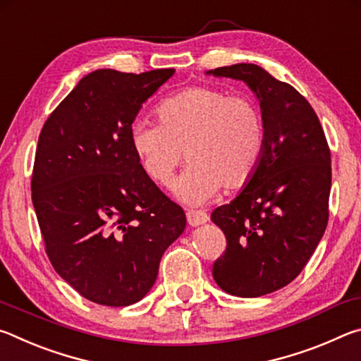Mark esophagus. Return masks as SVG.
<instances>
[{"instance_id":"obj_1","label":"esophagus","mask_w":361,"mask_h":361,"mask_svg":"<svg viewBox=\"0 0 361 361\" xmlns=\"http://www.w3.org/2000/svg\"><path fill=\"white\" fill-rule=\"evenodd\" d=\"M186 218H188L189 226H192V228H197V226L205 224L207 221H209V215H207L205 212H200V210H188Z\"/></svg>"}]
</instances>
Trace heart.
I'll return each instance as SVG.
<instances>
[{
	"label": "heart",
	"instance_id": "heart-1",
	"mask_svg": "<svg viewBox=\"0 0 361 361\" xmlns=\"http://www.w3.org/2000/svg\"><path fill=\"white\" fill-rule=\"evenodd\" d=\"M159 122L138 119L130 126V146L143 172L169 186L185 157L188 169L175 185L185 204L200 205L219 188L247 185L264 151V122L253 100L228 90L195 85L164 100Z\"/></svg>",
	"mask_w": 361,
	"mask_h": 361
}]
</instances>
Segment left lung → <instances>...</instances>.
<instances>
[{"instance_id": "1", "label": "left lung", "mask_w": 361, "mask_h": 361, "mask_svg": "<svg viewBox=\"0 0 361 361\" xmlns=\"http://www.w3.org/2000/svg\"><path fill=\"white\" fill-rule=\"evenodd\" d=\"M205 75L243 81L259 102L264 151L235 199L212 213L228 243L212 272L232 296H264L299 276L325 234L331 154L314 108L293 85L253 63Z\"/></svg>"}]
</instances>
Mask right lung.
Returning <instances> with one entry per match:
<instances>
[{"instance_id": "1", "label": "right lung", "mask_w": 361, "mask_h": 361, "mask_svg": "<svg viewBox=\"0 0 361 361\" xmlns=\"http://www.w3.org/2000/svg\"><path fill=\"white\" fill-rule=\"evenodd\" d=\"M175 70H95L42 126L32 200L46 253L89 301L121 307L152 288L166 250L186 228L181 207L143 172L130 126Z\"/></svg>"}]
</instances>
